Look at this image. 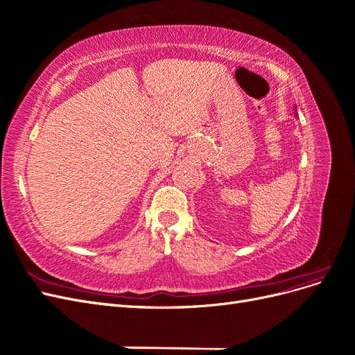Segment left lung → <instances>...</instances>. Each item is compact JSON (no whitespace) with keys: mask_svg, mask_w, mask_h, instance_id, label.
I'll return each mask as SVG.
<instances>
[{"mask_svg":"<svg viewBox=\"0 0 355 355\" xmlns=\"http://www.w3.org/2000/svg\"><path fill=\"white\" fill-rule=\"evenodd\" d=\"M295 110H296V108H295Z\"/></svg>","mask_w":355,"mask_h":355,"instance_id":"left-lung-1","label":"left lung"}]
</instances>
